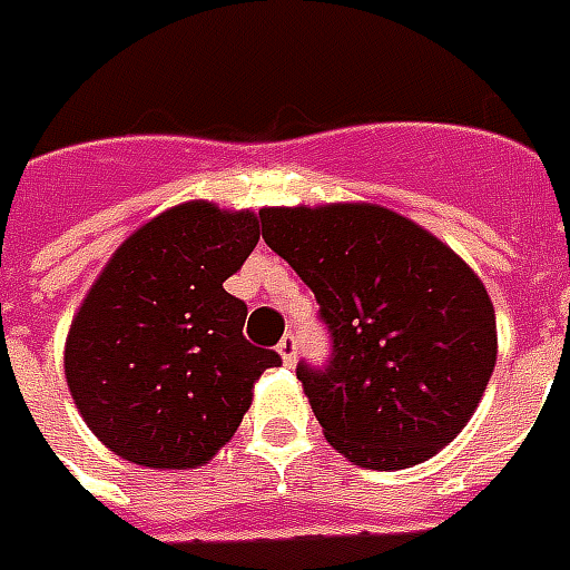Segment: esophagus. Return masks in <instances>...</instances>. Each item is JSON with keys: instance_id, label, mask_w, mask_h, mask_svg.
Here are the masks:
<instances>
[{"instance_id": "34e87169", "label": "esophagus", "mask_w": 570, "mask_h": 570, "mask_svg": "<svg viewBox=\"0 0 570 570\" xmlns=\"http://www.w3.org/2000/svg\"><path fill=\"white\" fill-rule=\"evenodd\" d=\"M276 351H279V357L285 366H294V361H297V340L294 336H282V342L276 345Z\"/></svg>"}]
</instances>
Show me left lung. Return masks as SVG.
I'll return each mask as SVG.
<instances>
[{"mask_svg":"<svg viewBox=\"0 0 570 570\" xmlns=\"http://www.w3.org/2000/svg\"><path fill=\"white\" fill-rule=\"evenodd\" d=\"M264 243L297 269L333 336L297 370L324 439L363 469H412L472 421L493 375L490 294L451 246L379 204L264 207Z\"/></svg>","mask_w":570,"mask_h":570,"instance_id":"8db88e82","label":"left lung"}]
</instances>
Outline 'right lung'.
<instances>
[{
    "label": "right lung",
    "mask_w": 570,
    "mask_h": 570,
    "mask_svg": "<svg viewBox=\"0 0 570 570\" xmlns=\"http://www.w3.org/2000/svg\"><path fill=\"white\" fill-rule=\"evenodd\" d=\"M258 213L186 200L110 255L66 336V382L96 439L128 463L198 469L230 442L261 372L246 303L225 279L258 246Z\"/></svg>",
    "instance_id": "obj_1"
}]
</instances>
